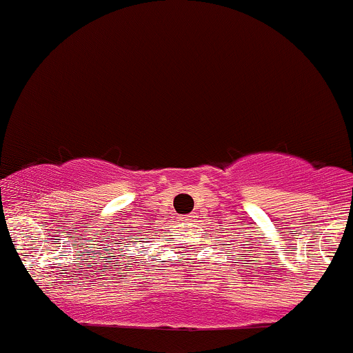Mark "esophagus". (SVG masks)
Here are the masks:
<instances>
[{
    "label": "esophagus",
    "mask_w": 353,
    "mask_h": 353,
    "mask_svg": "<svg viewBox=\"0 0 353 353\" xmlns=\"http://www.w3.org/2000/svg\"><path fill=\"white\" fill-rule=\"evenodd\" d=\"M195 221V215H183V217H180V222L183 223H190Z\"/></svg>",
    "instance_id": "34e87169"
}]
</instances>
